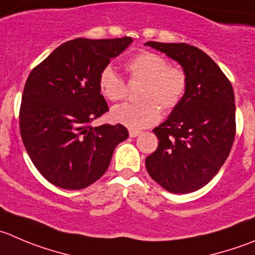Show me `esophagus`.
I'll return each instance as SVG.
<instances>
[{"label":"esophagus","instance_id":"1","mask_svg":"<svg viewBox=\"0 0 255 255\" xmlns=\"http://www.w3.org/2000/svg\"><path fill=\"white\" fill-rule=\"evenodd\" d=\"M140 134H141V131H140V130H129L130 137H136V136H139Z\"/></svg>","mask_w":255,"mask_h":255}]
</instances>
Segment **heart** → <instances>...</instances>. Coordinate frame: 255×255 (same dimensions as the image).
Segmentation results:
<instances>
[{
    "mask_svg": "<svg viewBox=\"0 0 255 255\" xmlns=\"http://www.w3.org/2000/svg\"><path fill=\"white\" fill-rule=\"evenodd\" d=\"M125 69L130 80L144 82L139 104H124L111 110V119L132 130L144 129L156 123L161 108L174 110L184 99L189 79L181 67L171 66L159 53L141 51L126 62ZM98 86L101 95L111 103L125 99L126 84L111 66H106L99 75Z\"/></svg>",
    "mask_w": 255,
    "mask_h": 255,
    "instance_id": "b5f03b06",
    "label": "heart"
}]
</instances>
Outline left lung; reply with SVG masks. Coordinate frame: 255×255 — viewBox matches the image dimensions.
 Instances as JSON below:
<instances>
[{"label": "left lung", "mask_w": 255, "mask_h": 255, "mask_svg": "<svg viewBox=\"0 0 255 255\" xmlns=\"http://www.w3.org/2000/svg\"><path fill=\"white\" fill-rule=\"evenodd\" d=\"M145 45L178 61L189 79L181 103L152 130L159 145L145 160L146 170L165 190L191 193L207 185L229 155L235 137L234 91L200 48L154 41Z\"/></svg>", "instance_id": "1"}]
</instances>
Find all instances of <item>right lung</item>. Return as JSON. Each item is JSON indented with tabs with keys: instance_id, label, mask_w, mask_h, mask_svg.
Wrapping results in <instances>:
<instances>
[{
	"instance_id": "1",
	"label": "right lung",
	"mask_w": 255,
	"mask_h": 255,
	"mask_svg": "<svg viewBox=\"0 0 255 255\" xmlns=\"http://www.w3.org/2000/svg\"><path fill=\"white\" fill-rule=\"evenodd\" d=\"M131 42V37L75 38L28 75L21 137L33 165L53 185L79 190L95 183L108 170L115 147L129 136L121 124H90L109 111L99 75Z\"/></svg>"
}]
</instances>
